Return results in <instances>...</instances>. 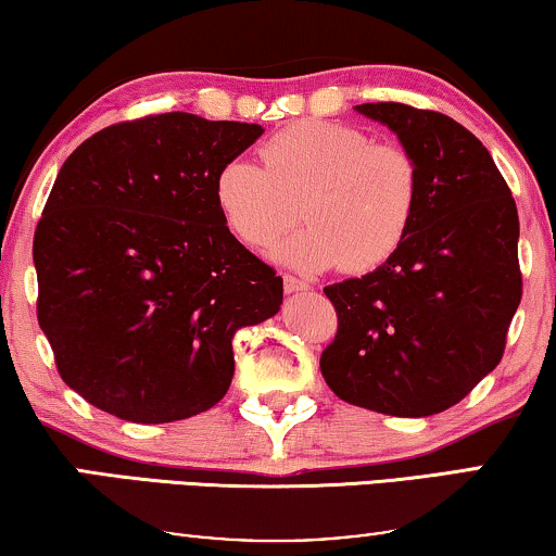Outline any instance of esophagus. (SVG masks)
Here are the masks:
<instances>
[{"label":"esophagus","mask_w":556,"mask_h":556,"mask_svg":"<svg viewBox=\"0 0 556 556\" xmlns=\"http://www.w3.org/2000/svg\"><path fill=\"white\" fill-rule=\"evenodd\" d=\"M283 288L286 293H299V291H308V283L295 276H283Z\"/></svg>","instance_id":"1"}]
</instances>
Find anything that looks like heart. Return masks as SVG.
I'll use <instances>...</instances> for the list:
<instances>
[{
  "mask_svg": "<svg viewBox=\"0 0 556 556\" xmlns=\"http://www.w3.org/2000/svg\"><path fill=\"white\" fill-rule=\"evenodd\" d=\"M266 169L235 156L215 174V204L242 245L270 248L301 215L306 227L276 248L280 263L318 273H371L402 248L420 210V166L405 147L371 141L339 121L306 118L265 139Z\"/></svg>",
  "mask_w": 556,
  "mask_h": 556,
  "instance_id": "obj_1",
  "label": "heart"
}]
</instances>
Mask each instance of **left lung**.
<instances>
[{
    "mask_svg": "<svg viewBox=\"0 0 556 556\" xmlns=\"http://www.w3.org/2000/svg\"><path fill=\"white\" fill-rule=\"evenodd\" d=\"M420 166L407 240L362 278L326 286L339 316L321 375L349 405L428 417L458 405L504 356L521 301L519 215L489 149L458 121L362 103Z\"/></svg>",
    "mask_w": 556,
    "mask_h": 556,
    "instance_id": "1",
    "label": "left lung"
}]
</instances>
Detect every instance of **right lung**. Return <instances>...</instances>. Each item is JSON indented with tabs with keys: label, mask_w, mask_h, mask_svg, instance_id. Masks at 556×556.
I'll return each mask as SVG.
<instances>
[{
	"label": "right lung",
	"mask_w": 556,
	"mask_h": 556,
	"mask_svg": "<svg viewBox=\"0 0 556 556\" xmlns=\"http://www.w3.org/2000/svg\"><path fill=\"white\" fill-rule=\"evenodd\" d=\"M263 126L159 113L65 159L37 223V321L63 382L103 413L159 425L217 405L232 337L276 316L283 278L227 230L215 174Z\"/></svg>",
	"instance_id": "1"
}]
</instances>
